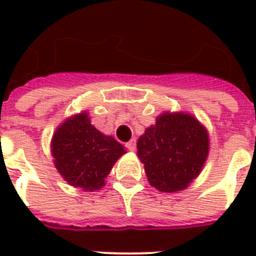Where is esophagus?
<instances>
[{"instance_id":"1","label":"esophagus","mask_w":256,"mask_h":256,"mask_svg":"<svg viewBox=\"0 0 256 256\" xmlns=\"http://www.w3.org/2000/svg\"><path fill=\"white\" fill-rule=\"evenodd\" d=\"M126 148H128V150H132V152H133V150H136V140H130V141H128V144H126Z\"/></svg>"}]
</instances>
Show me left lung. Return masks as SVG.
<instances>
[{
    "label": "left lung",
    "mask_w": 256,
    "mask_h": 256,
    "mask_svg": "<svg viewBox=\"0 0 256 256\" xmlns=\"http://www.w3.org/2000/svg\"><path fill=\"white\" fill-rule=\"evenodd\" d=\"M152 186L162 192L185 189L198 176L208 155V134L188 114H163L137 142Z\"/></svg>",
    "instance_id": "1"
}]
</instances>
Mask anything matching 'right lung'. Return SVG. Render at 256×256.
<instances>
[{
	"label": "right lung",
	"instance_id": "right-lung-1",
	"mask_svg": "<svg viewBox=\"0 0 256 256\" xmlns=\"http://www.w3.org/2000/svg\"><path fill=\"white\" fill-rule=\"evenodd\" d=\"M123 154H126L123 145L92 126L84 112L66 120L52 140V155L58 172L70 185L84 190L100 189Z\"/></svg>",
	"mask_w": 256,
	"mask_h": 256
}]
</instances>
